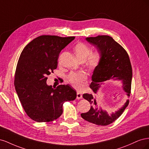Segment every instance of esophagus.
<instances>
[{
	"instance_id": "esophagus-1",
	"label": "esophagus",
	"mask_w": 149,
	"mask_h": 149,
	"mask_svg": "<svg viewBox=\"0 0 149 149\" xmlns=\"http://www.w3.org/2000/svg\"><path fill=\"white\" fill-rule=\"evenodd\" d=\"M82 97H83L82 94L81 93H79V92H78L77 93V97H77L78 100H79V99H81Z\"/></svg>"
}]
</instances>
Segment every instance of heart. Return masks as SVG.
I'll use <instances>...</instances> for the list:
<instances>
[{
	"label": "heart",
	"instance_id": "1",
	"mask_svg": "<svg viewBox=\"0 0 149 149\" xmlns=\"http://www.w3.org/2000/svg\"><path fill=\"white\" fill-rule=\"evenodd\" d=\"M75 55L80 61H84L86 66L90 71H94L100 66L101 56L97 52H92V49L86 44L79 42L74 47ZM87 79V75L84 72L78 73L72 72L68 76L67 81L71 85L76 89H81L83 83Z\"/></svg>",
	"mask_w": 149,
	"mask_h": 149
}]
</instances>
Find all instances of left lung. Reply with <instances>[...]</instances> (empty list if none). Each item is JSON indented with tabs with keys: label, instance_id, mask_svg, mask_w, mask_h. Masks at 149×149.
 Wrapping results in <instances>:
<instances>
[{
	"label": "left lung",
	"instance_id": "1",
	"mask_svg": "<svg viewBox=\"0 0 149 149\" xmlns=\"http://www.w3.org/2000/svg\"><path fill=\"white\" fill-rule=\"evenodd\" d=\"M86 39L97 48L101 56V63L94 71L93 81L89 86L93 92L96 93L102 85L112 80H121L124 91L130 96L132 70L127 52L110 36L98 35ZM83 97L91 106L88 112L82 113L81 116L89 123L98 125H107L113 123L123 113L129 102L127 100L121 109L109 116L106 111L98 109L97 101L92 94L86 93Z\"/></svg>",
	"mask_w": 149,
	"mask_h": 149
}]
</instances>
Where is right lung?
<instances>
[{"label": "right lung", "mask_w": 149, "mask_h": 149, "mask_svg": "<svg viewBox=\"0 0 149 149\" xmlns=\"http://www.w3.org/2000/svg\"><path fill=\"white\" fill-rule=\"evenodd\" d=\"M74 38L40 36L26 45L20 54L15 88L26 114L36 122L48 123L60 118L63 103L76 97L75 89L69 84L53 88L46 83L47 76L56 69L60 52Z\"/></svg>", "instance_id": "obj_1"}]
</instances>
